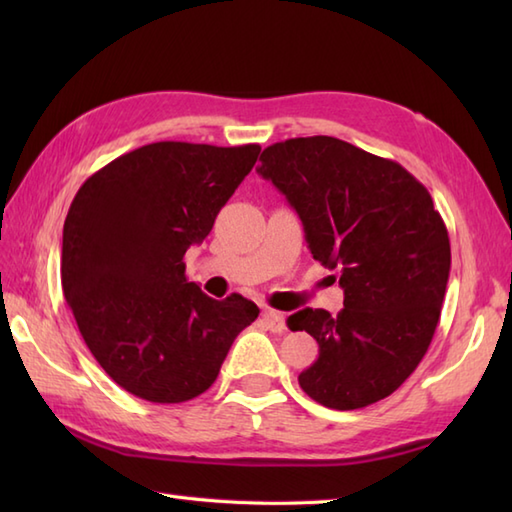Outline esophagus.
Here are the masks:
<instances>
[{"label":"esophagus","instance_id":"34e87169","mask_svg":"<svg viewBox=\"0 0 512 512\" xmlns=\"http://www.w3.org/2000/svg\"><path fill=\"white\" fill-rule=\"evenodd\" d=\"M262 321L266 323V328L273 330V332H284L286 330V317L277 310H270V308L262 310Z\"/></svg>","mask_w":512,"mask_h":512}]
</instances>
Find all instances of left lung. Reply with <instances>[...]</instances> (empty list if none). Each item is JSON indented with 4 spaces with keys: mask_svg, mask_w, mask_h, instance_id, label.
<instances>
[{
    "mask_svg": "<svg viewBox=\"0 0 512 512\" xmlns=\"http://www.w3.org/2000/svg\"><path fill=\"white\" fill-rule=\"evenodd\" d=\"M259 176L286 195L312 257L341 273L343 310L288 317L319 358L299 385L319 405L350 411L387 398L427 354L451 270L449 233L429 191L400 167L332 136L264 149Z\"/></svg>",
    "mask_w": 512,
    "mask_h": 512,
    "instance_id": "obj_1",
    "label": "left lung"
}]
</instances>
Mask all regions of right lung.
Segmentation results:
<instances>
[{
	"mask_svg": "<svg viewBox=\"0 0 512 512\" xmlns=\"http://www.w3.org/2000/svg\"><path fill=\"white\" fill-rule=\"evenodd\" d=\"M262 147L151 143L83 182L63 224L61 284L92 356L116 385L158 405L209 389L259 308L206 297L184 253L211 233Z\"/></svg>",
	"mask_w": 512,
	"mask_h": 512,
	"instance_id": "obj_1",
	"label": "right lung"
}]
</instances>
